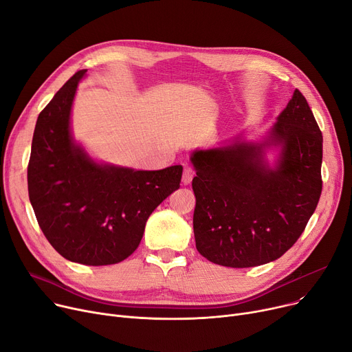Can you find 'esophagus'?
Returning a JSON list of instances; mask_svg holds the SVG:
<instances>
[{
    "label": "esophagus",
    "mask_w": 352,
    "mask_h": 352,
    "mask_svg": "<svg viewBox=\"0 0 352 352\" xmlns=\"http://www.w3.org/2000/svg\"><path fill=\"white\" fill-rule=\"evenodd\" d=\"M194 175H195V171L191 167H185L184 173H182V184L188 185L192 181Z\"/></svg>",
    "instance_id": "esophagus-1"
}]
</instances>
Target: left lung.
Returning <instances> with one entry per match:
<instances>
[{
	"label": "left lung",
	"instance_id": "left-lung-1",
	"mask_svg": "<svg viewBox=\"0 0 352 352\" xmlns=\"http://www.w3.org/2000/svg\"><path fill=\"white\" fill-rule=\"evenodd\" d=\"M280 147L276 167L264 148ZM322 134L298 89L265 142H236L198 150L191 162L198 252L226 267H253L278 259L300 238L321 190Z\"/></svg>",
	"mask_w": 352,
	"mask_h": 352
}]
</instances>
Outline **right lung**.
I'll use <instances>...</instances> for the list:
<instances>
[{"instance_id": "obj_1", "label": "right lung", "mask_w": 352, "mask_h": 352, "mask_svg": "<svg viewBox=\"0 0 352 352\" xmlns=\"http://www.w3.org/2000/svg\"><path fill=\"white\" fill-rule=\"evenodd\" d=\"M86 69L39 113L28 194L45 238L65 259L119 263L138 248L153 210L179 188L182 167L137 171L93 161L70 134V109Z\"/></svg>"}]
</instances>
